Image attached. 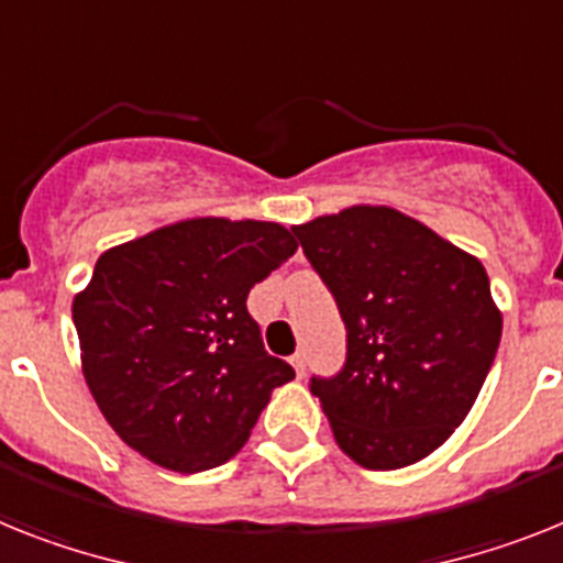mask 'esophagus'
<instances>
[{
    "label": "esophagus",
    "instance_id": "1",
    "mask_svg": "<svg viewBox=\"0 0 563 563\" xmlns=\"http://www.w3.org/2000/svg\"><path fill=\"white\" fill-rule=\"evenodd\" d=\"M289 361H291V366H295L297 377H303L306 375V352H295Z\"/></svg>",
    "mask_w": 563,
    "mask_h": 563
}]
</instances>
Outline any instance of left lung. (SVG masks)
I'll return each instance as SVG.
<instances>
[{
    "mask_svg": "<svg viewBox=\"0 0 563 563\" xmlns=\"http://www.w3.org/2000/svg\"><path fill=\"white\" fill-rule=\"evenodd\" d=\"M346 325V361L311 377L340 450L400 470L470 415L500 343V311L472 254L386 206L295 225Z\"/></svg>",
    "mask_w": 563,
    "mask_h": 563,
    "instance_id": "obj_1",
    "label": "left lung"
}]
</instances>
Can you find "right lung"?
I'll list each match as a JSON object with an SVG mask.
<instances>
[{
  "label": "right lung",
  "instance_id": "right-lung-1",
  "mask_svg": "<svg viewBox=\"0 0 563 563\" xmlns=\"http://www.w3.org/2000/svg\"><path fill=\"white\" fill-rule=\"evenodd\" d=\"M297 252L280 223L200 217L106 252L74 300L93 400L131 450L174 472L225 464L295 369L245 309Z\"/></svg>",
  "mask_w": 563,
  "mask_h": 563
}]
</instances>
